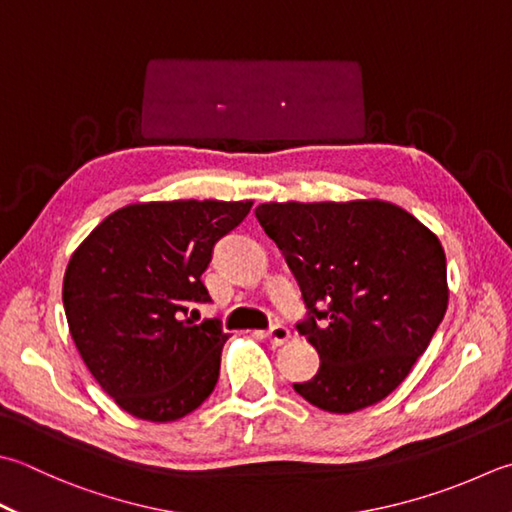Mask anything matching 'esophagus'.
<instances>
[{
	"label": "esophagus",
	"mask_w": 512,
	"mask_h": 512,
	"mask_svg": "<svg viewBox=\"0 0 512 512\" xmlns=\"http://www.w3.org/2000/svg\"><path fill=\"white\" fill-rule=\"evenodd\" d=\"M266 339L273 346H282V344H286L288 339H290V328L288 326H284V324H275L273 328L268 330L266 333Z\"/></svg>",
	"instance_id": "1"
}]
</instances>
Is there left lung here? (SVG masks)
<instances>
[{
  "label": "left lung",
  "mask_w": 512,
  "mask_h": 512,
  "mask_svg": "<svg viewBox=\"0 0 512 512\" xmlns=\"http://www.w3.org/2000/svg\"><path fill=\"white\" fill-rule=\"evenodd\" d=\"M255 215L302 288L308 317L297 330L322 362L313 379L293 388L328 413L382 402L424 355L446 313V255L437 235L382 199L270 202Z\"/></svg>",
  "instance_id": "obj_1"
}]
</instances>
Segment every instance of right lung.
Segmentation results:
<instances>
[{
    "label": "right lung",
    "mask_w": 512,
    "mask_h": 512,
    "mask_svg": "<svg viewBox=\"0 0 512 512\" xmlns=\"http://www.w3.org/2000/svg\"><path fill=\"white\" fill-rule=\"evenodd\" d=\"M253 202L175 199L115 210L70 257L64 310L70 335L106 393L137 419L175 422L206 402L228 335L195 324L210 302L202 273L213 246Z\"/></svg>",
    "instance_id": "right-lung-1"
}]
</instances>
